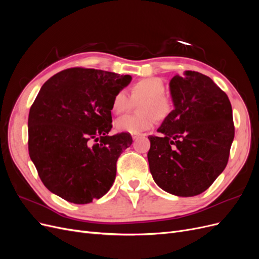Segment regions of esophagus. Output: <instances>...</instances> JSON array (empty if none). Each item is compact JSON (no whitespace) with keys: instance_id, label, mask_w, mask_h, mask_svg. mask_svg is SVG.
<instances>
[{"instance_id":"1","label":"esophagus","mask_w":259,"mask_h":259,"mask_svg":"<svg viewBox=\"0 0 259 259\" xmlns=\"http://www.w3.org/2000/svg\"><path fill=\"white\" fill-rule=\"evenodd\" d=\"M140 136H143V135H140V134H133V135H132V138L134 139V140H136V139H138Z\"/></svg>"}]
</instances>
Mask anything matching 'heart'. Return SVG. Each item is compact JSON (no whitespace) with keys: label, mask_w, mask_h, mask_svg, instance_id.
<instances>
[{"label":"heart","mask_w":259,"mask_h":259,"mask_svg":"<svg viewBox=\"0 0 259 259\" xmlns=\"http://www.w3.org/2000/svg\"><path fill=\"white\" fill-rule=\"evenodd\" d=\"M165 86L156 77L143 79L133 85L132 99L134 101L143 100L140 103L138 116H123L115 121V127L119 132L128 134H143L150 130L156 117L160 120L165 119L173 110V101L164 95ZM112 111L121 114L128 110L131 100L124 91L117 92L112 99Z\"/></svg>","instance_id":"heart-1"}]
</instances>
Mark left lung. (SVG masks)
Returning <instances> with one entry per match:
<instances>
[{
  "label": "left lung",
  "mask_w": 259,
  "mask_h": 259,
  "mask_svg": "<svg viewBox=\"0 0 259 259\" xmlns=\"http://www.w3.org/2000/svg\"><path fill=\"white\" fill-rule=\"evenodd\" d=\"M174 110L161 136H149L148 162L155 184L177 197L204 192L223 173L234 138L230 100L210 77L185 71L169 80Z\"/></svg>",
  "instance_id": "left-lung-1"
}]
</instances>
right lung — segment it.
I'll return each instance as SVG.
<instances>
[{"instance_id": "right-lung-1", "label": "right lung", "mask_w": 259, "mask_h": 259, "mask_svg": "<svg viewBox=\"0 0 259 259\" xmlns=\"http://www.w3.org/2000/svg\"><path fill=\"white\" fill-rule=\"evenodd\" d=\"M131 81L128 74L71 68L43 84L30 108L28 147L51 192L88 204L110 190L116 161L133 143L128 133L109 135L111 104Z\"/></svg>"}]
</instances>
